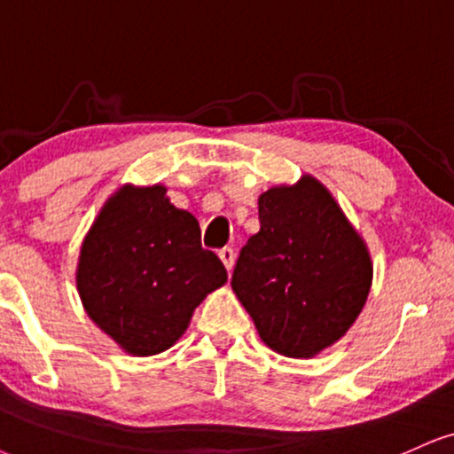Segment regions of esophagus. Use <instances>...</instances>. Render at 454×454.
I'll return each mask as SVG.
<instances>
[{
    "label": "esophagus",
    "mask_w": 454,
    "mask_h": 454,
    "mask_svg": "<svg viewBox=\"0 0 454 454\" xmlns=\"http://www.w3.org/2000/svg\"><path fill=\"white\" fill-rule=\"evenodd\" d=\"M218 256H221L223 265L227 267V271H231L233 265H236V253H233V248H223V250H218Z\"/></svg>",
    "instance_id": "34e87169"
}]
</instances>
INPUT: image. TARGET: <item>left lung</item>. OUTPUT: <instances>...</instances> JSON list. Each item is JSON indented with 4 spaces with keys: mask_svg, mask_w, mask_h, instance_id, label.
Instances as JSON below:
<instances>
[{
    "mask_svg": "<svg viewBox=\"0 0 454 454\" xmlns=\"http://www.w3.org/2000/svg\"><path fill=\"white\" fill-rule=\"evenodd\" d=\"M261 231L246 242L231 288L267 347L313 357L354 326L372 261L337 200L316 176L259 195Z\"/></svg>",
    "mask_w": 454,
    "mask_h": 454,
    "instance_id": "1",
    "label": "left lung"
}]
</instances>
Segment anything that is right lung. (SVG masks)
<instances>
[{
    "instance_id": "right-lung-1",
    "label": "right lung",
    "mask_w": 454,
    "mask_h": 454,
    "mask_svg": "<svg viewBox=\"0 0 454 454\" xmlns=\"http://www.w3.org/2000/svg\"><path fill=\"white\" fill-rule=\"evenodd\" d=\"M227 282L200 223L164 184H121L82 242L75 284L88 317L130 356L170 349L201 301Z\"/></svg>"
}]
</instances>
